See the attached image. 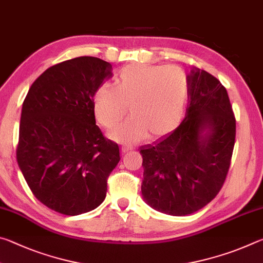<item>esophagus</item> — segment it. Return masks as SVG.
Instances as JSON below:
<instances>
[{
	"label": "esophagus",
	"instance_id": "obj_1",
	"mask_svg": "<svg viewBox=\"0 0 263 263\" xmlns=\"http://www.w3.org/2000/svg\"><path fill=\"white\" fill-rule=\"evenodd\" d=\"M131 149H132V147H130V146H122V153H126Z\"/></svg>",
	"mask_w": 263,
	"mask_h": 263
}]
</instances>
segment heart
<instances>
[{
    "mask_svg": "<svg viewBox=\"0 0 263 263\" xmlns=\"http://www.w3.org/2000/svg\"><path fill=\"white\" fill-rule=\"evenodd\" d=\"M189 83L176 66L132 65L123 68L115 86L101 84L94 95L97 121L112 128L125 116V123L110 132L112 139L135 142L147 136L167 135L183 117Z\"/></svg>",
    "mask_w": 263,
    "mask_h": 263,
    "instance_id": "obj_1",
    "label": "heart"
}]
</instances>
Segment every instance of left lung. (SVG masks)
<instances>
[{"mask_svg":"<svg viewBox=\"0 0 263 263\" xmlns=\"http://www.w3.org/2000/svg\"><path fill=\"white\" fill-rule=\"evenodd\" d=\"M186 78L184 119L173 132L140 147L144 199L172 216L190 215L216 197L235 140V117L225 87L203 69H191Z\"/></svg>","mask_w":263,"mask_h":263,"instance_id":"8db88e82","label":"left lung"}]
</instances>
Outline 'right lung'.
Returning <instances> with one entry per match:
<instances>
[{
    "label": "right lung",
    "mask_w": 263,
    "mask_h": 263,
    "mask_svg": "<svg viewBox=\"0 0 263 263\" xmlns=\"http://www.w3.org/2000/svg\"><path fill=\"white\" fill-rule=\"evenodd\" d=\"M111 70L95 57L62 61L35 80L23 102L17 162L34 197L62 215L99 206L121 160L94 112L95 91Z\"/></svg>",
    "instance_id": "add662e5"
}]
</instances>
